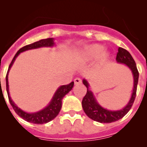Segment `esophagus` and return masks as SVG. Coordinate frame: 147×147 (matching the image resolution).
<instances>
[{"instance_id": "1", "label": "esophagus", "mask_w": 147, "mask_h": 147, "mask_svg": "<svg viewBox=\"0 0 147 147\" xmlns=\"http://www.w3.org/2000/svg\"><path fill=\"white\" fill-rule=\"evenodd\" d=\"M74 83L75 85H80V84H81L82 83V80H80V78H76L74 80Z\"/></svg>"}]
</instances>
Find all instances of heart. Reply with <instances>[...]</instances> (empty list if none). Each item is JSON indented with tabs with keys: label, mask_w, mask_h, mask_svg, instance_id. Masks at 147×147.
<instances>
[{
	"label": "heart",
	"mask_w": 147,
	"mask_h": 147,
	"mask_svg": "<svg viewBox=\"0 0 147 147\" xmlns=\"http://www.w3.org/2000/svg\"><path fill=\"white\" fill-rule=\"evenodd\" d=\"M104 47L99 44H92L83 48L78 54L77 59L80 62H86L98 57V62L103 64L109 59L110 54L107 51H102Z\"/></svg>",
	"instance_id": "heart-1"
}]
</instances>
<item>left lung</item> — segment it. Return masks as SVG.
<instances>
[{
	"label": "left lung",
	"instance_id": "obj_1",
	"mask_svg": "<svg viewBox=\"0 0 147 147\" xmlns=\"http://www.w3.org/2000/svg\"><path fill=\"white\" fill-rule=\"evenodd\" d=\"M116 61L118 63L126 65L131 70L132 76H133L134 85H133L132 96L128 103L124 108L119 110H110L104 108L98 103L93 92L89 90L90 85L88 82L85 79L82 80L83 84L87 88V93L82 102L83 110L90 119L97 122H100V123H111V122L116 121L122 119L129 112L136 96V90H137L139 74L138 71L136 62L131 54L127 50L120 47L119 48V52L116 55Z\"/></svg>",
	"mask_w": 147,
	"mask_h": 147
}]
</instances>
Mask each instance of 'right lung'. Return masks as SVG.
I'll return each mask as SVG.
<instances>
[{
    "label": "right lung",
    "mask_w": 147,
    "mask_h": 147,
    "mask_svg": "<svg viewBox=\"0 0 147 147\" xmlns=\"http://www.w3.org/2000/svg\"><path fill=\"white\" fill-rule=\"evenodd\" d=\"M54 38H47L43 39V40H40L37 42H35L34 43L29 44L27 45L24 47L21 48L20 50L18 51L16 54L15 55L14 58H13L12 61L10 63L9 66V69H8L7 74H6V91H7L8 97H9V100L12 106L13 109L15 111L17 114H18L20 117L26 121L30 122V123H33V124H42L48 123V122L51 121L57 117V115L59 114V111L62 107V101L63 97L67 94V93H69L72 90L74 82H72L68 85H62V86L59 87L57 90H56L55 93H54V96L52 97L51 102H49V105L43 108L42 110H40L38 112L36 113H27L23 111L20 108L17 106L15 104V102H13L12 99L10 97L9 91V82H8V75H9V72L10 68L12 66L13 63L15 62V59L18 57V56L20 54V53L26 51L31 50V49H39V48L42 47H53L54 45Z\"/></svg>",
    "instance_id": "obj_1"
}]
</instances>
